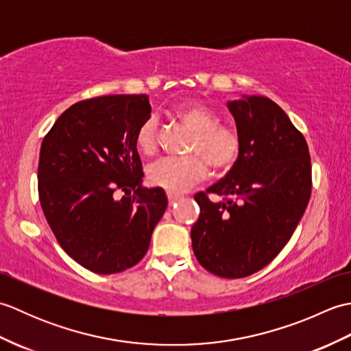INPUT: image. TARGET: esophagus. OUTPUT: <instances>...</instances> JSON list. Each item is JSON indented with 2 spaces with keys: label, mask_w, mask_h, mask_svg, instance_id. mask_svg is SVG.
<instances>
[{
  "label": "esophagus",
  "mask_w": 351,
  "mask_h": 351,
  "mask_svg": "<svg viewBox=\"0 0 351 351\" xmlns=\"http://www.w3.org/2000/svg\"><path fill=\"white\" fill-rule=\"evenodd\" d=\"M167 199H169V206H171V205H175L176 202H180V200H181V196H178V195H171V193H169V195H167Z\"/></svg>",
  "instance_id": "obj_1"
}]
</instances>
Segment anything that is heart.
I'll list each match as a JSON object with an SVG mask.
<instances>
[{
	"instance_id": "b5f03b06",
	"label": "heart",
	"mask_w": 351,
	"mask_h": 351,
	"mask_svg": "<svg viewBox=\"0 0 351 351\" xmlns=\"http://www.w3.org/2000/svg\"><path fill=\"white\" fill-rule=\"evenodd\" d=\"M176 119L193 131L189 143L191 155L181 158H162L147 169V181L169 193H182L202 180L206 164L214 175L226 173L240 158L241 140L230 126L219 125L220 116L200 102H184L173 110ZM136 143L143 154L156 147L154 119H147L137 131Z\"/></svg>"
}]
</instances>
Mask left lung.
Wrapping results in <instances>:
<instances>
[{
	"label": "left lung",
	"instance_id": "obj_1",
	"mask_svg": "<svg viewBox=\"0 0 351 351\" xmlns=\"http://www.w3.org/2000/svg\"><path fill=\"white\" fill-rule=\"evenodd\" d=\"M241 140L240 158L226 178L195 200L200 214L191 228L199 264L226 279L245 278L278 256L311 197V156L302 132L265 96L229 101Z\"/></svg>",
	"mask_w": 351,
	"mask_h": 351
}]
</instances>
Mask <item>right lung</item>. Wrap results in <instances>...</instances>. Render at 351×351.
<instances>
[{
  "label": "right lung",
  "mask_w": 351,
  "mask_h": 351,
  "mask_svg": "<svg viewBox=\"0 0 351 351\" xmlns=\"http://www.w3.org/2000/svg\"><path fill=\"white\" fill-rule=\"evenodd\" d=\"M151 117L146 95H110L73 104L40 146L39 199L58 244L87 270L113 274L146 255L167 208L146 189L136 136Z\"/></svg>",
  "instance_id": "1"
}]
</instances>
